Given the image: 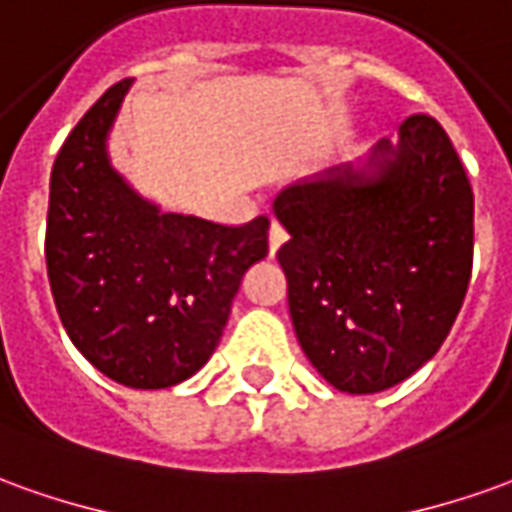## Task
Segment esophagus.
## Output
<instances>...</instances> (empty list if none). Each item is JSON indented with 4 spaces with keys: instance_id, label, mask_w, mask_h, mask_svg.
Listing matches in <instances>:
<instances>
[{
    "instance_id": "esophagus-1",
    "label": "esophagus",
    "mask_w": 512,
    "mask_h": 512,
    "mask_svg": "<svg viewBox=\"0 0 512 512\" xmlns=\"http://www.w3.org/2000/svg\"><path fill=\"white\" fill-rule=\"evenodd\" d=\"M288 241V232L285 227H280L277 221L271 224V230H268V249H271V255H277V249Z\"/></svg>"
}]
</instances>
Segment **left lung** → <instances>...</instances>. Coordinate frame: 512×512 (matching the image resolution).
<instances>
[{"label": "left lung", "instance_id": "8db88e82", "mask_svg": "<svg viewBox=\"0 0 512 512\" xmlns=\"http://www.w3.org/2000/svg\"><path fill=\"white\" fill-rule=\"evenodd\" d=\"M271 210L299 346L343 393L416 374L455 324L474 252V194L443 127L410 116L357 163L282 188Z\"/></svg>", "mask_w": 512, "mask_h": 512}]
</instances>
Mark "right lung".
<instances>
[{
    "mask_svg": "<svg viewBox=\"0 0 512 512\" xmlns=\"http://www.w3.org/2000/svg\"><path fill=\"white\" fill-rule=\"evenodd\" d=\"M130 88H107L57 155L46 268L82 357L119 385L157 391L194 377L216 352L244 274L268 255L271 221L224 227L138 194L110 160Z\"/></svg>",
    "mask_w": 512,
    "mask_h": 512,
    "instance_id": "right-lung-1",
    "label": "right lung"
}]
</instances>
